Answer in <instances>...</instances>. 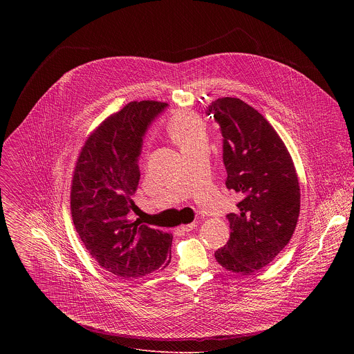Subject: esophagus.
Listing matches in <instances>:
<instances>
[{
    "label": "esophagus",
    "instance_id": "1",
    "mask_svg": "<svg viewBox=\"0 0 354 354\" xmlns=\"http://www.w3.org/2000/svg\"><path fill=\"white\" fill-rule=\"evenodd\" d=\"M196 227V223L195 222H192V223H189V225H183V226H180V229L183 230V232H192L194 229Z\"/></svg>",
    "mask_w": 354,
    "mask_h": 354
}]
</instances>
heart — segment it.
<instances>
[{"instance_id": "b5f03b06", "label": "heart", "mask_w": 354, "mask_h": 354, "mask_svg": "<svg viewBox=\"0 0 354 354\" xmlns=\"http://www.w3.org/2000/svg\"><path fill=\"white\" fill-rule=\"evenodd\" d=\"M169 135L184 153L207 143L204 121L192 111H176L169 121Z\"/></svg>"}]
</instances>
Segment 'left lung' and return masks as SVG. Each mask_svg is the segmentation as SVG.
Masks as SVG:
<instances>
[{"label":"left lung","mask_w":354,"mask_h":354,"mask_svg":"<svg viewBox=\"0 0 354 354\" xmlns=\"http://www.w3.org/2000/svg\"><path fill=\"white\" fill-rule=\"evenodd\" d=\"M207 115L221 127L226 188L243 196L227 214L230 239L215 252L229 271L248 275L290 241L300 214V185L285 143L270 122L239 98H218Z\"/></svg>","instance_id":"left-lung-1"}]
</instances>
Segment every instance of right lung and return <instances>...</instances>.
I'll list each match as a JSON object with an SVG mask.
<instances>
[{"label":"right lung","instance_id":"1","mask_svg":"<svg viewBox=\"0 0 354 354\" xmlns=\"http://www.w3.org/2000/svg\"><path fill=\"white\" fill-rule=\"evenodd\" d=\"M167 103L131 102L107 117L79 153L71 212L86 250L106 271L140 278L169 266L173 236L128 219L140 180L139 155L152 121Z\"/></svg>","mask_w":354,"mask_h":354}]
</instances>
